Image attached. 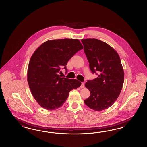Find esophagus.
Masks as SVG:
<instances>
[{
    "label": "esophagus",
    "instance_id": "esophagus-1",
    "mask_svg": "<svg viewBox=\"0 0 147 147\" xmlns=\"http://www.w3.org/2000/svg\"><path fill=\"white\" fill-rule=\"evenodd\" d=\"M84 86H85V84H84V83H82V85L80 86V88H84Z\"/></svg>",
    "mask_w": 147,
    "mask_h": 147
}]
</instances>
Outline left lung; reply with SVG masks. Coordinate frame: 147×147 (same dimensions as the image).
<instances>
[{"label":"left lung","instance_id":"8db88e82","mask_svg":"<svg viewBox=\"0 0 147 147\" xmlns=\"http://www.w3.org/2000/svg\"><path fill=\"white\" fill-rule=\"evenodd\" d=\"M81 41L90 69L98 75L85 84L90 95L84 102L91 109L102 111L112 106L119 97L124 82V71L119 54L109 45L95 38Z\"/></svg>","mask_w":147,"mask_h":147}]
</instances>
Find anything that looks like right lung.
I'll list each match as a JSON object with an SVG mask.
<instances>
[{
    "instance_id": "add662e5",
    "label": "right lung",
    "mask_w": 147,
    "mask_h": 147,
    "mask_svg": "<svg viewBox=\"0 0 147 147\" xmlns=\"http://www.w3.org/2000/svg\"><path fill=\"white\" fill-rule=\"evenodd\" d=\"M83 46L78 39L51 40L42 43L31 56L28 82L38 104L48 110L61 107L71 90L81 85L77 79L59 76L62 67L67 70L68 61ZM61 73V72H60Z\"/></svg>"
}]
</instances>
